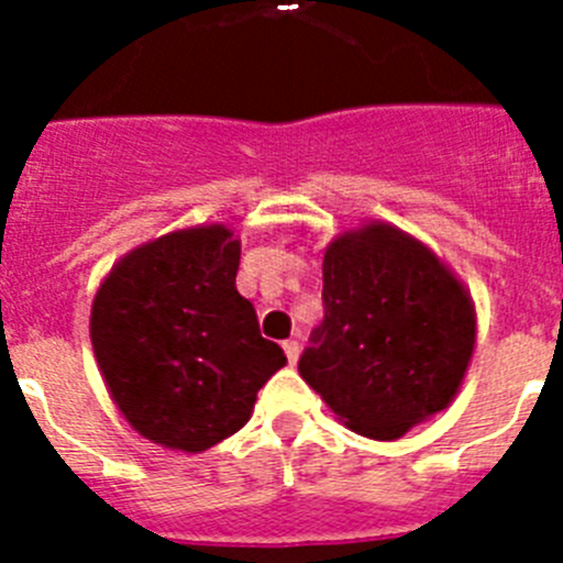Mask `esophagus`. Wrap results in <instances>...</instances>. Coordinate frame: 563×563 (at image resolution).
Listing matches in <instances>:
<instances>
[{"instance_id": "esophagus-1", "label": "esophagus", "mask_w": 563, "mask_h": 563, "mask_svg": "<svg viewBox=\"0 0 563 563\" xmlns=\"http://www.w3.org/2000/svg\"><path fill=\"white\" fill-rule=\"evenodd\" d=\"M282 346H285L287 361L296 363V361H298V352H301V346H298V341H285V343H282Z\"/></svg>"}]
</instances>
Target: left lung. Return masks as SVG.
<instances>
[{
    "label": "left lung",
    "mask_w": 563,
    "mask_h": 563,
    "mask_svg": "<svg viewBox=\"0 0 563 563\" xmlns=\"http://www.w3.org/2000/svg\"><path fill=\"white\" fill-rule=\"evenodd\" d=\"M324 321L298 372L352 431L397 440L451 402L474 352L465 287L391 225L343 233L324 253Z\"/></svg>",
    "instance_id": "obj_1"
}]
</instances>
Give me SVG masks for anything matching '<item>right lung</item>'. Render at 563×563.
Wrapping results in <instances>:
<instances>
[{
	"instance_id": "add662e5",
	"label": "right lung",
	"mask_w": 563,
	"mask_h": 563,
	"mask_svg": "<svg viewBox=\"0 0 563 563\" xmlns=\"http://www.w3.org/2000/svg\"><path fill=\"white\" fill-rule=\"evenodd\" d=\"M239 239L188 228L129 253L92 305V350L134 431L206 451L251 420L256 391L287 363L236 290Z\"/></svg>"
}]
</instances>
